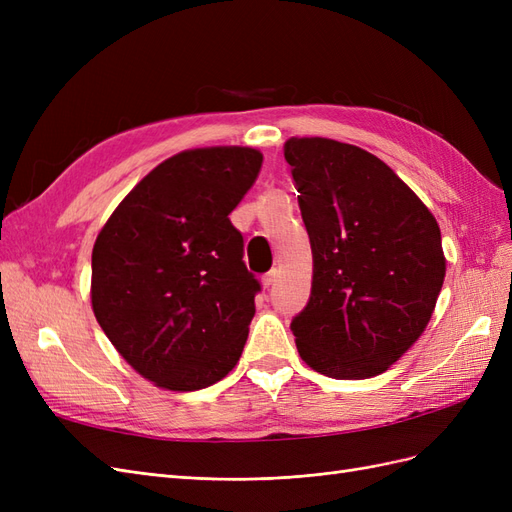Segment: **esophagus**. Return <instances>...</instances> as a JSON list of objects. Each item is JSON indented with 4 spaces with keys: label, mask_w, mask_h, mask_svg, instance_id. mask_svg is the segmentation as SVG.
<instances>
[{
    "label": "esophagus",
    "mask_w": 512,
    "mask_h": 512,
    "mask_svg": "<svg viewBox=\"0 0 512 512\" xmlns=\"http://www.w3.org/2000/svg\"><path fill=\"white\" fill-rule=\"evenodd\" d=\"M277 280V269H273V271H269L267 275H262V286L265 288H269L273 282Z\"/></svg>",
    "instance_id": "esophagus-1"
}]
</instances>
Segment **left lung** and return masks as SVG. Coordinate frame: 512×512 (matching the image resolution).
Segmentation results:
<instances>
[{"mask_svg": "<svg viewBox=\"0 0 512 512\" xmlns=\"http://www.w3.org/2000/svg\"><path fill=\"white\" fill-rule=\"evenodd\" d=\"M284 158L312 243V294L290 329L301 359L335 380L374 378L401 359L436 307L440 226L374 153L290 138Z\"/></svg>", "mask_w": 512, "mask_h": 512, "instance_id": "obj_1", "label": "left lung"}]
</instances>
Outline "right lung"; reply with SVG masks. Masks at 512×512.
Wrapping results in <instances>:
<instances>
[{
	"mask_svg": "<svg viewBox=\"0 0 512 512\" xmlns=\"http://www.w3.org/2000/svg\"><path fill=\"white\" fill-rule=\"evenodd\" d=\"M260 166L252 147L181 151L121 200L96 239V320L123 359L162 389H205L243 352L260 284L228 215Z\"/></svg>",
	"mask_w": 512,
	"mask_h": 512,
	"instance_id": "right-lung-1",
	"label": "right lung"
}]
</instances>
